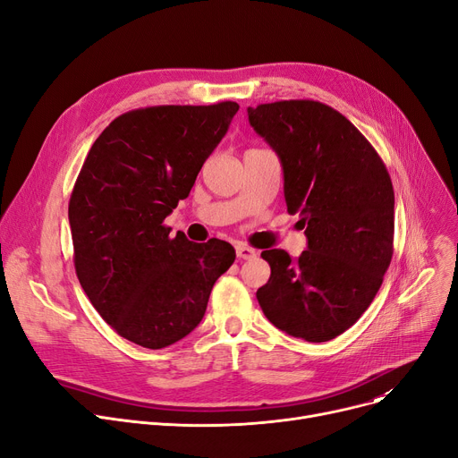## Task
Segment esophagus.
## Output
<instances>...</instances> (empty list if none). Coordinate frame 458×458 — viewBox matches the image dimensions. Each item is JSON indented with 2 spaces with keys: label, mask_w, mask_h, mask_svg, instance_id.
<instances>
[{
  "label": "esophagus",
  "mask_w": 458,
  "mask_h": 458,
  "mask_svg": "<svg viewBox=\"0 0 458 458\" xmlns=\"http://www.w3.org/2000/svg\"><path fill=\"white\" fill-rule=\"evenodd\" d=\"M235 254H237L239 259H252V258L258 256V252L254 249L247 247V245H237L235 247Z\"/></svg>",
  "instance_id": "obj_1"
}]
</instances>
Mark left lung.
<instances>
[{
    "instance_id": "obj_1",
    "label": "left lung",
    "mask_w": 458,
    "mask_h": 458,
    "mask_svg": "<svg viewBox=\"0 0 458 458\" xmlns=\"http://www.w3.org/2000/svg\"><path fill=\"white\" fill-rule=\"evenodd\" d=\"M278 154L284 197L308 249L263 250L271 276L256 292L266 318L311 344L351 328L373 302L394 254V187L386 165L349 120L314 100L249 107Z\"/></svg>"
}]
</instances>
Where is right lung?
<instances>
[{"label":"right lung","instance_id":"obj_1","mask_svg":"<svg viewBox=\"0 0 458 458\" xmlns=\"http://www.w3.org/2000/svg\"><path fill=\"white\" fill-rule=\"evenodd\" d=\"M239 106H154L116 116L90 147L68 202L74 267L102 319L163 349L195 330L235 250L171 237L163 221L226 135Z\"/></svg>","mask_w":458,"mask_h":458}]
</instances>
